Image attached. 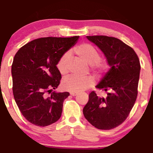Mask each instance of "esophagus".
<instances>
[{
    "instance_id": "obj_1",
    "label": "esophagus",
    "mask_w": 153,
    "mask_h": 153,
    "mask_svg": "<svg viewBox=\"0 0 153 153\" xmlns=\"http://www.w3.org/2000/svg\"><path fill=\"white\" fill-rule=\"evenodd\" d=\"M71 96H77V95H78V93L71 92Z\"/></svg>"
}]
</instances>
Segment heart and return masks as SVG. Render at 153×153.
Wrapping results in <instances>:
<instances>
[{"instance_id": "1", "label": "heart", "mask_w": 153, "mask_h": 153, "mask_svg": "<svg viewBox=\"0 0 153 153\" xmlns=\"http://www.w3.org/2000/svg\"><path fill=\"white\" fill-rule=\"evenodd\" d=\"M75 52L80 58L91 65V68L96 72H101L106 68V63L100 59V54L93 45L84 43L75 48ZM71 60V53L65 52L59 59L57 67L59 73L65 75L69 71V62ZM94 83V80L91 77L80 78L75 75H70L62 80L63 89L71 92H80L89 88Z\"/></svg>"}]
</instances>
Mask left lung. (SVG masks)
Listing matches in <instances>:
<instances>
[{"label": "left lung", "instance_id": "left-lung-1", "mask_svg": "<svg viewBox=\"0 0 153 153\" xmlns=\"http://www.w3.org/2000/svg\"><path fill=\"white\" fill-rule=\"evenodd\" d=\"M105 55L111 67L96 88L106 92L99 97L94 91L82 112L85 118L99 129H114L127 119L137 96L140 63L131 47L119 39L87 36Z\"/></svg>", "mask_w": 153, "mask_h": 153}]
</instances>
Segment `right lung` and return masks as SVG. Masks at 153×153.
I'll return each mask as SVG.
<instances>
[{
	"instance_id": "right-lung-1",
	"label": "right lung",
	"mask_w": 153,
	"mask_h": 153,
	"mask_svg": "<svg viewBox=\"0 0 153 153\" xmlns=\"http://www.w3.org/2000/svg\"><path fill=\"white\" fill-rule=\"evenodd\" d=\"M78 39V36L36 39L15 54L11 66L13 96L22 115L31 124L46 127L60 118L63 101L70 94L53 91L62 78L57 64Z\"/></svg>"
}]
</instances>
